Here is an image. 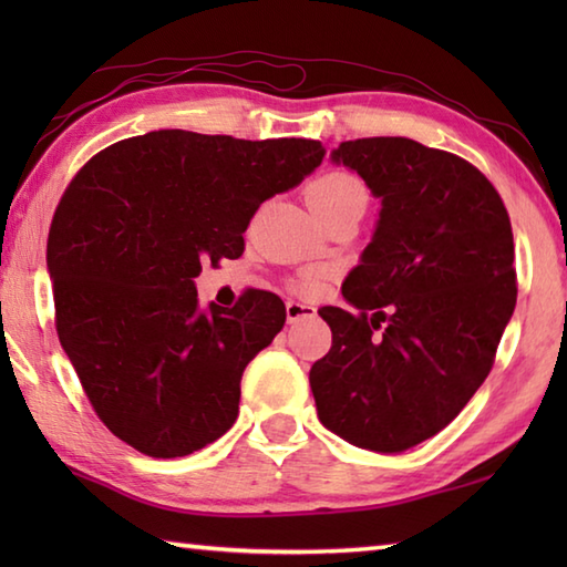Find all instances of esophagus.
<instances>
[{
  "label": "esophagus",
  "mask_w": 567,
  "mask_h": 567,
  "mask_svg": "<svg viewBox=\"0 0 567 567\" xmlns=\"http://www.w3.org/2000/svg\"><path fill=\"white\" fill-rule=\"evenodd\" d=\"M315 315H318V310H315L312 305L295 302V300L287 302V322H290V324H297V322H302V320H310V318H315Z\"/></svg>",
  "instance_id": "esophagus-1"
}]
</instances>
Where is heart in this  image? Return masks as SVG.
<instances>
[{
	"label": "heart",
	"instance_id": "b5f03b06",
	"mask_svg": "<svg viewBox=\"0 0 567 567\" xmlns=\"http://www.w3.org/2000/svg\"><path fill=\"white\" fill-rule=\"evenodd\" d=\"M305 197L307 205L312 207V213L320 219L340 213V209H348L352 205H368V189H364L362 182L350 175V172H324V175L315 177L310 185H307ZM322 280L324 272L312 270L300 277L297 287H300L302 292L312 295L320 290Z\"/></svg>",
	"mask_w": 567,
	"mask_h": 567
}]
</instances>
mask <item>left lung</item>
<instances>
[{
  "mask_svg": "<svg viewBox=\"0 0 567 567\" xmlns=\"http://www.w3.org/2000/svg\"><path fill=\"white\" fill-rule=\"evenodd\" d=\"M332 159L382 209L342 285L354 310H320L332 348L310 388L334 435L402 453L450 425L493 370L517 300L511 217L483 172L415 140L342 142Z\"/></svg>",
  "mask_w": 567,
  "mask_h": 567,
  "instance_id": "1",
  "label": "left lung"
}]
</instances>
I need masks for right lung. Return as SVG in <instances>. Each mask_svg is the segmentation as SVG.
Returning a JSON list of instances; mask_svg holds the SVG:
<instances>
[{
  "mask_svg": "<svg viewBox=\"0 0 567 567\" xmlns=\"http://www.w3.org/2000/svg\"><path fill=\"white\" fill-rule=\"evenodd\" d=\"M318 140L159 130L114 142L54 209L47 267L54 324L97 417L150 457H185L239 412L247 362L285 324V302L247 290L197 305L203 265L237 260L265 199L320 165Z\"/></svg>",
  "mask_w": 567,
  "mask_h": 567,
  "instance_id": "1",
  "label": "right lung"
}]
</instances>
